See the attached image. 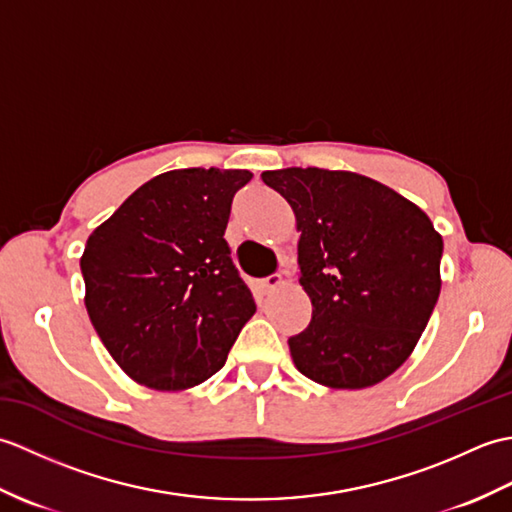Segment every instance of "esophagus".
I'll return each instance as SVG.
<instances>
[{"label":"esophagus","instance_id":"1","mask_svg":"<svg viewBox=\"0 0 512 512\" xmlns=\"http://www.w3.org/2000/svg\"><path fill=\"white\" fill-rule=\"evenodd\" d=\"M281 284H284V277H281L279 273L277 275H270V277H264V279H259V292H264V295H268V292H273V290H277Z\"/></svg>","mask_w":512,"mask_h":512}]
</instances>
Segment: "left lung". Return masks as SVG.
<instances>
[{
	"instance_id": "8db88e82",
	"label": "left lung",
	"mask_w": 512,
	"mask_h": 512,
	"mask_svg": "<svg viewBox=\"0 0 512 512\" xmlns=\"http://www.w3.org/2000/svg\"><path fill=\"white\" fill-rule=\"evenodd\" d=\"M262 180L297 215L312 319L290 336L310 380L363 389L407 361L440 295L442 237L416 204L352 171L290 167Z\"/></svg>"
}]
</instances>
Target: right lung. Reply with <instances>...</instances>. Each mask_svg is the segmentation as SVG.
Listing matches in <instances>:
<instances>
[{
    "instance_id": "add662e5",
    "label": "right lung",
    "mask_w": 512,
    "mask_h": 512,
    "mask_svg": "<svg viewBox=\"0 0 512 512\" xmlns=\"http://www.w3.org/2000/svg\"><path fill=\"white\" fill-rule=\"evenodd\" d=\"M246 169H176L136 189L90 235L85 308L136 383L187 389L226 363L257 306L224 231Z\"/></svg>"
}]
</instances>
